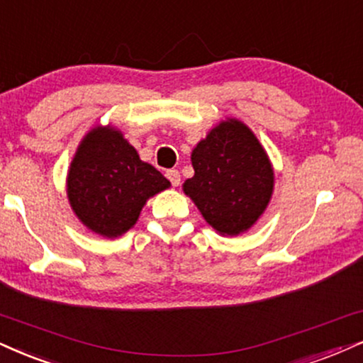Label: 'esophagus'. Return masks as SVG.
<instances>
[{"label": "esophagus", "mask_w": 363, "mask_h": 363, "mask_svg": "<svg viewBox=\"0 0 363 363\" xmlns=\"http://www.w3.org/2000/svg\"><path fill=\"white\" fill-rule=\"evenodd\" d=\"M167 178L169 182H172L173 186L180 185V173H178V169H168Z\"/></svg>", "instance_id": "34e87169"}]
</instances>
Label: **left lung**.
<instances>
[{
  "label": "left lung",
  "instance_id": "obj_1",
  "mask_svg": "<svg viewBox=\"0 0 363 363\" xmlns=\"http://www.w3.org/2000/svg\"><path fill=\"white\" fill-rule=\"evenodd\" d=\"M195 174L183 183L205 220L222 235L249 230L274 189V172L254 133L239 119L222 121L191 151Z\"/></svg>",
  "mask_w": 363,
  "mask_h": 363
}]
</instances>
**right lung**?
Instances as JSON below:
<instances>
[{
    "label": "right lung",
    "instance_id": "right-lung-1",
    "mask_svg": "<svg viewBox=\"0 0 363 363\" xmlns=\"http://www.w3.org/2000/svg\"><path fill=\"white\" fill-rule=\"evenodd\" d=\"M168 186L123 133L109 126L86 134L67 174V196L75 216L89 230L109 239L131 229L146 200Z\"/></svg>",
    "mask_w": 363,
    "mask_h": 363
}]
</instances>
